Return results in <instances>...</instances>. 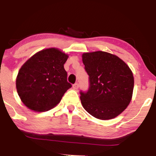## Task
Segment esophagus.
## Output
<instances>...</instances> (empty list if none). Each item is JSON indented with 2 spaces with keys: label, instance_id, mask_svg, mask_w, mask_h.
Returning <instances> with one entry per match:
<instances>
[{
  "label": "esophagus",
  "instance_id": "34e87169",
  "mask_svg": "<svg viewBox=\"0 0 156 156\" xmlns=\"http://www.w3.org/2000/svg\"><path fill=\"white\" fill-rule=\"evenodd\" d=\"M78 87H79V84H78V83H75L74 85L73 86V88L74 89H78Z\"/></svg>",
  "mask_w": 156,
  "mask_h": 156
}]
</instances>
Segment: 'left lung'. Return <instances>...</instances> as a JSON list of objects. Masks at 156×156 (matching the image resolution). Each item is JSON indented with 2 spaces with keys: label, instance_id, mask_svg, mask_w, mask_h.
I'll return each mask as SVG.
<instances>
[{
  "label": "left lung",
  "instance_id": "obj_1",
  "mask_svg": "<svg viewBox=\"0 0 156 156\" xmlns=\"http://www.w3.org/2000/svg\"><path fill=\"white\" fill-rule=\"evenodd\" d=\"M82 61L90 83L88 92H80L84 109L102 120L117 117L132 99L134 78L131 69L117 55L104 51L84 53Z\"/></svg>",
  "mask_w": 156,
  "mask_h": 156
}]
</instances>
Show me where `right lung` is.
Masks as SVG:
<instances>
[{"label": "right lung", "instance_id": "obj_1", "mask_svg": "<svg viewBox=\"0 0 156 156\" xmlns=\"http://www.w3.org/2000/svg\"><path fill=\"white\" fill-rule=\"evenodd\" d=\"M69 55L58 48L44 49L23 64L16 88L23 104L34 112L51 110L72 85L67 80L64 64Z\"/></svg>", "mask_w": 156, "mask_h": 156}]
</instances>
